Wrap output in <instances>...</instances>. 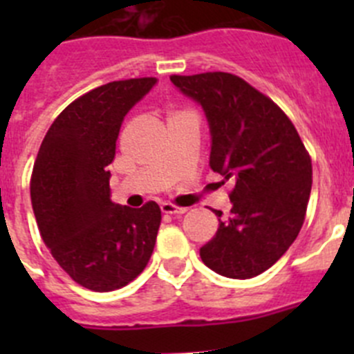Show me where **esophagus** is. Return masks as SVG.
Returning a JSON list of instances; mask_svg holds the SVG:
<instances>
[{"mask_svg": "<svg viewBox=\"0 0 354 354\" xmlns=\"http://www.w3.org/2000/svg\"><path fill=\"white\" fill-rule=\"evenodd\" d=\"M160 212L167 214V216H181V214L187 212V209L185 207H176L173 203H162L160 205Z\"/></svg>", "mask_w": 354, "mask_h": 354, "instance_id": "obj_1", "label": "esophagus"}]
</instances>
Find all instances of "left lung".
Segmentation results:
<instances>
[{
  "instance_id": "1",
  "label": "left lung",
  "mask_w": 354,
  "mask_h": 354,
  "mask_svg": "<svg viewBox=\"0 0 354 354\" xmlns=\"http://www.w3.org/2000/svg\"><path fill=\"white\" fill-rule=\"evenodd\" d=\"M202 106L210 131V167L234 183L227 221L200 248L209 269L250 279L272 267L305 221L312 160L295 124L243 78L224 71L171 77ZM219 210L216 216L221 217Z\"/></svg>"
}]
</instances>
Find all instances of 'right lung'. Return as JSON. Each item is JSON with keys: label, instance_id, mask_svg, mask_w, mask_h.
I'll use <instances>...</instances> for the list:
<instances>
[{"label": "right lung", "instance_id": "obj_1", "mask_svg": "<svg viewBox=\"0 0 354 354\" xmlns=\"http://www.w3.org/2000/svg\"><path fill=\"white\" fill-rule=\"evenodd\" d=\"M157 78L109 82L71 102L46 133L35 159L30 198L39 231L63 270L80 286H127L154 252L160 209L111 202L108 166L128 111Z\"/></svg>", "mask_w": 354, "mask_h": 354}]
</instances>
